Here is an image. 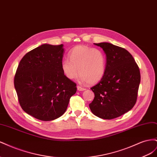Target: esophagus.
<instances>
[{"label": "esophagus", "instance_id": "esophagus-1", "mask_svg": "<svg viewBox=\"0 0 157 157\" xmlns=\"http://www.w3.org/2000/svg\"><path fill=\"white\" fill-rule=\"evenodd\" d=\"M77 90H78V91H84V90H85L86 89L84 88L80 87V86H77Z\"/></svg>", "mask_w": 157, "mask_h": 157}]
</instances>
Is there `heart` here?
I'll use <instances>...</instances> for the list:
<instances>
[{
	"label": "heart",
	"instance_id": "obj_1",
	"mask_svg": "<svg viewBox=\"0 0 157 157\" xmlns=\"http://www.w3.org/2000/svg\"><path fill=\"white\" fill-rule=\"evenodd\" d=\"M69 59L61 61L63 75L70 80L77 77L78 71L81 83L95 84L103 78L106 71V57L96 48L77 46L69 52Z\"/></svg>",
	"mask_w": 157,
	"mask_h": 157
}]
</instances>
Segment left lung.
<instances>
[{
    "mask_svg": "<svg viewBox=\"0 0 157 157\" xmlns=\"http://www.w3.org/2000/svg\"><path fill=\"white\" fill-rule=\"evenodd\" d=\"M106 56V71L91 88L95 97L89 104L94 115L113 119L129 111L136 104L140 84V69L129 52L109 42L95 44Z\"/></svg>",
    "mask_w": 157,
    "mask_h": 157,
    "instance_id": "8db88e82",
    "label": "left lung"
}]
</instances>
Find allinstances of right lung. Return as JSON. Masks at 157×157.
<instances>
[{
	"label": "right lung",
	"mask_w": 157,
	"mask_h": 157,
	"mask_svg": "<svg viewBox=\"0 0 157 157\" xmlns=\"http://www.w3.org/2000/svg\"><path fill=\"white\" fill-rule=\"evenodd\" d=\"M63 45L43 44L20 61L14 87L23 110L37 119L50 121L67 110L77 84L63 75L61 64Z\"/></svg>",
	"instance_id": "obj_1"
}]
</instances>
